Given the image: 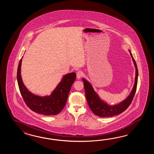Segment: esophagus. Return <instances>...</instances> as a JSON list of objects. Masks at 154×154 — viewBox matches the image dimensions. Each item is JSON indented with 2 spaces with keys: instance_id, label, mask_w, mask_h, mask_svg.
<instances>
[{
  "instance_id": "34e87169",
  "label": "esophagus",
  "mask_w": 154,
  "mask_h": 154,
  "mask_svg": "<svg viewBox=\"0 0 154 154\" xmlns=\"http://www.w3.org/2000/svg\"><path fill=\"white\" fill-rule=\"evenodd\" d=\"M82 75H83V73L81 71H78V72H76V77L78 79L81 78L82 76Z\"/></svg>"
}]
</instances>
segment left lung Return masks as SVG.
I'll list each match as a JSON object with an SVG mask.
<instances>
[{
    "mask_svg": "<svg viewBox=\"0 0 154 154\" xmlns=\"http://www.w3.org/2000/svg\"><path fill=\"white\" fill-rule=\"evenodd\" d=\"M129 52L134 62V66H135L136 69L135 83L130 95L128 96V97L125 100L118 105L109 106L107 105L105 102L102 101L97 94L94 90L90 83L88 82L85 79H82V80L84 82L85 95L88 106L95 115L101 117H112L116 115L121 114L123 112L125 111V109H127V108L131 105L137 90L138 70L136 62L130 51Z\"/></svg>",
    "mask_w": 154,
    "mask_h": 154,
    "instance_id": "8db88e82",
    "label": "left lung"
}]
</instances>
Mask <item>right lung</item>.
<instances>
[{
	"label": "right lung",
	"mask_w": 154,
	"mask_h": 154,
	"mask_svg": "<svg viewBox=\"0 0 154 154\" xmlns=\"http://www.w3.org/2000/svg\"><path fill=\"white\" fill-rule=\"evenodd\" d=\"M21 62L22 58L20 59L17 68V80L21 95L27 107L32 111L45 116L58 114L66 105L72 85L75 80V72H71L64 76L50 96L40 97L32 94L23 84L20 72Z\"/></svg>",
	"instance_id": "add662e5"
}]
</instances>
